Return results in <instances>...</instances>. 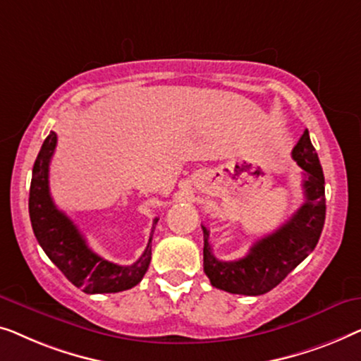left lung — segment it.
Segmentation results:
<instances>
[{
	"label": "left lung",
	"instance_id": "8db88e82",
	"mask_svg": "<svg viewBox=\"0 0 361 361\" xmlns=\"http://www.w3.org/2000/svg\"><path fill=\"white\" fill-rule=\"evenodd\" d=\"M293 159L304 170L306 201L280 229L253 243L245 257L233 262L216 258L209 245V231L201 226L204 273L214 288L232 294L260 296L278 286L316 248L326 221V181L307 129L293 149Z\"/></svg>",
	"mask_w": 361,
	"mask_h": 361
}]
</instances>
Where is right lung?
Wrapping results in <instances>:
<instances>
[{
  "label": "right lung",
  "mask_w": 361,
  "mask_h": 361,
  "mask_svg": "<svg viewBox=\"0 0 361 361\" xmlns=\"http://www.w3.org/2000/svg\"><path fill=\"white\" fill-rule=\"evenodd\" d=\"M55 145L57 134L50 132L35 159L30 181L29 216L39 245L67 280L85 293H119L134 288L150 265L152 235L159 219H154L149 243L135 263L123 267L104 260L88 247L73 221L54 204L49 190V165Z\"/></svg>",
  "instance_id": "right-lung-1"
}]
</instances>
